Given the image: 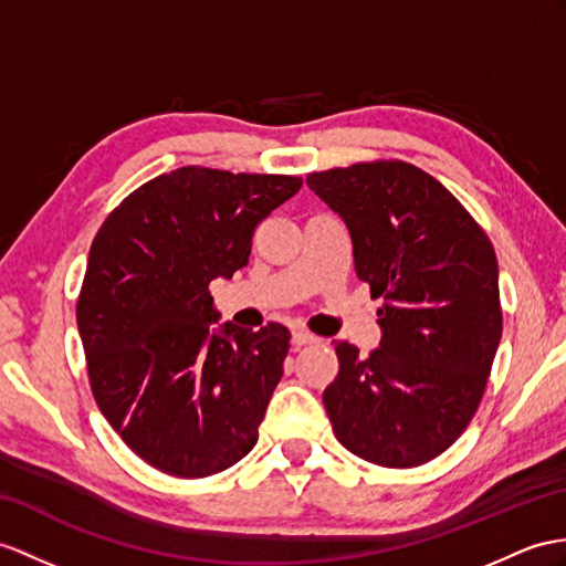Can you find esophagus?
<instances>
[{
	"instance_id": "34e87169",
	"label": "esophagus",
	"mask_w": 566,
	"mask_h": 566,
	"mask_svg": "<svg viewBox=\"0 0 566 566\" xmlns=\"http://www.w3.org/2000/svg\"><path fill=\"white\" fill-rule=\"evenodd\" d=\"M316 340H319V338H316L314 334H310V331H305V328L293 331V346H295V348L310 346V343H316Z\"/></svg>"
}]
</instances>
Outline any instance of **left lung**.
<instances>
[{"label": "left lung", "mask_w": 566, "mask_h": 566, "mask_svg": "<svg viewBox=\"0 0 566 566\" xmlns=\"http://www.w3.org/2000/svg\"><path fill=\"white\" fill-rule=\"evenodd\" d=\"M307 187L346 220L357 279L384 297L377 350L336 343L331 427L369 463L422 465L463 434L488 387L502 338L494 247L442 182L403 160L312 172Z\"/></svg>", "instance_id": "obj_1"}]
</instances>
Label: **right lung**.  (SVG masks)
I'll list each match as a JSON object with an SVG mask.
<instances>
[{"instance_id": "right-lung-1", "label": "right lung", "mask_w": 566, "mask_h": 566, "mask_svg": "<svg viewBox=\"0 0 566 566\" xmlns=\"http://www.w3.org/2000/svg\"><path fill=\"white\" fill-rule=\"evenodd\" d=\"M300 187L293 175L187 165L134 189L95 232L76 302L91 391L163 473L209 478L256 444L291 331L213 334L209 285L247 266L254 228Z\"/></svg>"}]
</instances>
